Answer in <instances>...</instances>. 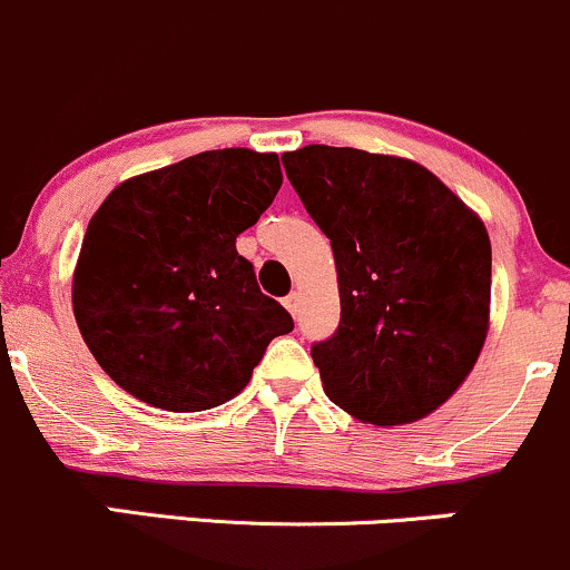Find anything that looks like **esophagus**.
Masks as SVG:
<instances>
[{"instance_id":"obj_1","label":"esophagus","mask_w":570,"mask_h":570,"mask_svg":"<svg viewBox=\"0 0 570 570\" xmlns=\"http://www.w3.org/2000/svg\"><path fill=\"white\" fill-rule=\"evenodd\" d=\"M284 308L289 311L292 316H297V308H299V295H297V292H289V295L284 297Z\"/></svg>"}]
</instances>
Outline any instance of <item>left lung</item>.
I'll return each instance as SVG.
<instances>
[{
  "label": "left lung",
  "mask_w": 570,
  "mask_h": 570,
  "mask_svg": "<svg viewBox=\"0 0 570 570\" xmlns=\"http://www.w3.org/2000/svg\"><path fill=\"white\" fill-rule=\"evenodd\" d=\"M281 161L335 254L341 322L311 346L324 392L381 428L428 416L484 346V224L416 161L333 146H305Z\"/></svg>",
  "instance_id": "1"
}]
</instances>
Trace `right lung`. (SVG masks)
Returning a JSON list of instances; mask_svg holds the SVG:
<instances>
[{
  "instance_id": "right-lung-1",
  "label": "right lung",
  "mask_w": 570,
  "mask_h": 570,
  "mask_svg": "<svg viewBox=\"0 0 570 570\" xmlns=\"http://www.w3.org/2000/svg\"><path fill=\"white\" fill-rule=\"evenodd\" d=\"M275 154L205 151L124 180L86 229L72 281L80 335L142 403L205 411L233 400L267 343L292 333L235 237L281 189Z\"/></svg>"
}]
</instances>
